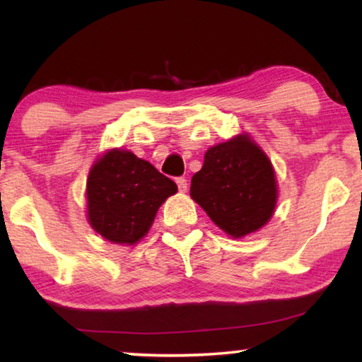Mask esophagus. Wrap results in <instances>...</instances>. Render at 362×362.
<instances>
[{
    "instance_id": "1",
    "label": "esophagus",
    "mask_w": 362,
    "mask_h": 362,
    "mask_svg": "<svg viewBox=\"0 0 362 362\" xmlns=\"http://www.w3.org/2000/svg\"><path fill=\"white\" fill-rule=\"evenodd\" d=\"M176 185H177V187H180L181 192L187 191V180H185V177H177Z\"/></svg>"
}]
</instances>
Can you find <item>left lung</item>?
<instances>
[{
	"label": "left lung",
	"mask_w": 362,
	"mask_h": 362,
	"mask_svg": "<svg viewBox=\"0 0 362 362\" xmlns=\"http://www.w3.org/2000/svg\"><path fill=\"white\" fill-rule=\"evenodd\" d=\"M276 192L274 166L247 133L209 148L191 180L192 199L234 239L270 221Z\"/></svg>",
	"instance_id": "left-lung-1"
}]
</instances>
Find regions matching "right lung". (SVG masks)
<instances>
[{
  "instance_id": "1",
  "label": "right lung",
  "mask_w": 362,
  "mask_h": 362,
  "mask_svg": "<svg viewBox=\"0 0 362 362\" xmlns=\"http://www.w3.org/2000/svg\"><path fill=\"white\" fill-rule=\"evenodd\" d=\"M176 182L128 150H110L90 168L87 217L92 229L113 244L135 245L150 230Z\"/></svg>"
}]
</instances>
